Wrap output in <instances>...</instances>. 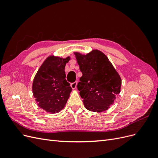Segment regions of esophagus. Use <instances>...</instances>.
Masks as SVG:
<instances>
[{"mask_svg":"<svg viewBox=\"0 0 158 158\" xmlns=\"http://www.w3.org/2000/svg\"><path fill=\"white\" fill-rule=\"evenodd\" d=\"M77 84H78L77 81H76V82H73V83H72V84H71V88H73V89H76V86H77Z\"/></svg>","mask_w":158,"mask_h":158,"instance_id":"obj_1","label":"esophagus"}]
</instances>
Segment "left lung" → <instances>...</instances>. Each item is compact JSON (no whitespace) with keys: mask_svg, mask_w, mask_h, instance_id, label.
<instances>
[{"mask_svg":"<svg viewBox=\"0 0 158 158\" xmlns=\"http://www.w3.org/2000/svg\"><path fill=\"white\" fill-rule=\"evenodd\" d=\"M82 76L77 85L85 109L106 111L121 92V78L107 56L99 50L86 55L74 52Z\"/></svg>","mask_w":158,"mask_h":158,"instance_id":"1","label":"left lung"}]
</instances>
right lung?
<instances>
[{"mask_svg":"<svg viewBox=\"0 0 158 158\" xmlns=\"http://www.w3.org/2000/svg\"><path fill=\"white\" fill-rule=\"evenodd\" d=\"M70 59V56H48L33 79V95L37 106L46 112L60 111L69 98L72 88L65 79L64 68Z\"/></svg>","mask_w":158,"mask_h":158,"instance_id":"obj_1","label":"right lung"}]
</instances>
